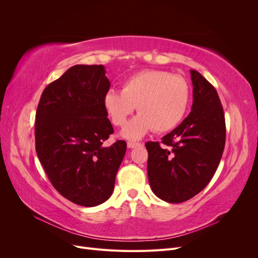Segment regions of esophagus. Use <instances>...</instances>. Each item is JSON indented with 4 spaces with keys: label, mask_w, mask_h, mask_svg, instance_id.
I'll use <instances>...</instances> for the list:
<instances>
[{
    "label": "esophagus",
    "mask_w": 258,
    "mask_h": 258,
    "mask_svg": "<svg viewBox=\"0 0 258 258\" xmlns=\"http://www.w3.org/2000/svg\"><path fill=\"white\" fill-rule=\"evenodd\" d=\"M141 144L140 143H136V142H128L127 143V146L129 147V148H135V147H137V146H140Z\"/></svg>",
    "instance_id": "obj_1"
}]
</instances>
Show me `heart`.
<instances>
[{
    "label": "heart",
    "mask_w": 258,
    "mask_h": 258,
    "mask_svg": "<svg viewBox=\"0 0 258 258\" xmlns=\"http://www.w3.org/2000/svg\"><path fill=\"white\" fill-rule=\"evenodd\" d=\"M189 102V85L182 76L166 71L150 70L131 76L123 83L121 91L110 89L103 105L112 122L122 127L136 106L138 114L121 135L139 140L152 129L167 132L182 120Z\"/></svg>",
    "instance_id": "heart-1"
}]
</instances>
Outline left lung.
I'll return each mask as SVG.
<instances>
[{
    "label": "left lung",
    "instance_id": "8db88e82",
    "mask_svg": "<svg viewBox=\"0 0 258 258\" xmlns=\"http://www.w3.org/2000/svg\"><path fill=\"white\" fill-rule=\"evenodd\" d=\"M192 106L181 124L159 142H146L147 175L153 192L163 201L179 204L209 184L220 165L226 124L220 97L212 84L190 70Z\"/></svg>",
    "mask_w": 258,
    "mask_h": 258
}]
</instances>
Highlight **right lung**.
I'll return each mask as SVG.
<instances>
[{"label":"right lung","mask_w":258,"mask_h":258,"mask_svg":"<svg viewBox=\"0 0 258 258\" xmlns=\"http://www.w3.org/2000/svg\"><path fill=\"white\" fill-rule=\"evenodd\" d=\"M110 87L102 64H77L44 89L36 110L37 157L59 194L83 207L111 197L127 150L122 140L103 145L114 132L103 105Z\"/></svg>","instance_id":"right-lung-1"}]
</instances>
